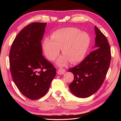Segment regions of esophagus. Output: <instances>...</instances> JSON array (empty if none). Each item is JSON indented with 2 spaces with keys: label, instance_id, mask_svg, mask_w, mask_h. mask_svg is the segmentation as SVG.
I'll return each instance as SVG.
<instances>
[{
  "label": "esophagus",
  "instance_id": "34e87169",
  "mask_svg": "<svg viewBox=\"0 0 121 121\" xmlns=\"http://www.w3.org/2000/svg\"><path fill=\"white\" fill-rule=\"evenodd\" d=\"M65 72V69H59L58 70V71H57V73H58V75H63V73Z\"/></svg>",
  "mask_w": 121,
  "mask_h": 121
}]
</instances>
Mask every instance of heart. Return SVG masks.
<instances>
[{"mask_svg":"<svg viewBox=\"0 0 121 121\" xmlns=\"http://www.w3.org/2000/svg\"><path fill=\"white\" fill-rule=\"evenodd\" d=\"M91 37L85 32L75 28H65L54 31L51 38L46 37L43 48L46 56L54 60L60 52L63 54L56 61V64L65 66L70 61L71 63L81 62L84 58L91 44Z\"/></svg>","mask_w":121,"mask_h":121,"instance_id":"b5f03b06","label":"heart"}]
</instances>
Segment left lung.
I'll return each instance as SVG.
<instances>
[{
  "label": "left lung",
  "instance_id": "left-lung-1",
  "mask_svg": "<svg viewBox=\"0 0 121 121\" xmlns=\"http://www.w3.org/2000/svg\"><path fill=\"white\" fill-rule=\"evenodd\" d=\"M95 50L91 52L77 66L69 69L74 75L69 85L76 97L85 98L93 95L101 87L109 69L111 53L106 36L95 26Z\"/></svg>",
  "mask_w": 121,
  "mask_h": 121
}]
</instances>
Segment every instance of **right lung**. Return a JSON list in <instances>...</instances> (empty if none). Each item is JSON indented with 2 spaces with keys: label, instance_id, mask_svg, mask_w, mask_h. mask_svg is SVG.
<instances>
[{
  "label": "right lung",
  "instance_id": "right-lung-1",
  "mask_svg": "<svg viewBox=\"0 0 121 121\" xmlns=\"http://www.w3.org/2000/svg\"><path fill=\"white\" fill-rule=\"evenodd\" d=\"M46 23H30L14 40L9 59L14 83L22 95L36 100L46 95L56 69L42 55L41 40Z\"/></svg>",
  "mask_w": 121,
  "mask_h": 121
}]
</instances>
